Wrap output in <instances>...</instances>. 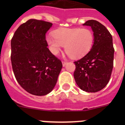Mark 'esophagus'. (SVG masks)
<instances>
[{"mask_svg": "<svg viewBox=\"0 0 125 125\" xmlns=\"http://www.w3.org/2000/svg\"><path fill=\"white\" fill-rule=\"evenodd\" d=\"M62 66H63V67H64V66H66V64H67V62H65V61H62Z\"/></svg>", "mask_w": 125, "mask_h": 125, "instance_id": "1", "label": "esophagus"}]
</instances>
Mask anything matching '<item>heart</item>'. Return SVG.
Returning <instances> with one entry per match:
<instances>
[{"label":"heart","mask_w":125,"mask_h":125,"mask_svg":"<svg viewBox=\"0 0 125 125\" xmlns=\"http://www.w3.org/2000/svg\"><path fill=\"white\" fill-rule=\"evenodd\" d=\"M54 38L48 36L47 42L52 54L57 56L64 46L66 52L73 58H79L88 54L92 48L94 34L88 28H62L53 32Z\"/></svg>","instance_id":"1"}]
</instances>
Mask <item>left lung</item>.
<instances>
[{"mask_svg":"<svg viewBox=\"0 0 125 125\" xmlns=\"http://www.w3.org/2000/svg\"><path fill=\"white\" fill-rule=\"evenodd\" d=\"M83 25L90 26L94 42L86 56L74 62L75 81L79 88L88 93H96L108 83L113 67L115 49L110 32L95 20H89Z\"/></svg>","mask_w":125,"mask_h":125,"instance_id":"8db88e82","label":"left lung"}]
</instances>
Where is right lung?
<instances>
[{"mask_svg": "<svg viewBox=\"0 0 125 125\" xmlns=\"http://www.w3.org/2000/svg\"><path fill=\"white\" fill-rule=\"evenodd\" d=\"M52 24L29 19L18 27L11 40V62L15 77L30 94L44 96L57 83L62 62L47 48L46 34Z\"/></svg>", "mask_w": 125, "mask_h": 125, "instance_id": "right-lung-1", "label": "right lung"}]
</instances>
